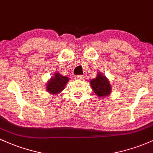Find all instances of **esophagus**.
I'll return each instance as SVG.
<instances>
[{
    "mask_svg": "<svg viewBox=\"0 0 153 153\" xmlns=\"http://www.w3.org/2000/svg\"><path fill=\"white\" fill-rule=\"evenodd\" d=\"M75 78H76L77 80H82L85 79V76H84V75H76V76H75Z\"/></svg>",
    "mask_w": 153,
    "mask_h": 153,
    "instance_id": "esophagus-1",
    "label": "esophagus"
}]
</instances>
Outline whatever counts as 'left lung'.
<instances>
[{
    "label": "left lung",
    "mask_w": 153,
    "mask_h": 153,
    "mask_svg": "<svg viewBox=\"0 0 153 153\" xmlns=\"http://www.w3.org/2000/svg\"><path fill=\"white\" fill-rule=\"evenodd\" d=\"M90 83L94 93L98 96L106 97L111 94V86L110 85L109 80L101 73H98L96 78L91 80Z\"/></svg>",
    "instance_id": "obj_1"
}]
</instances>
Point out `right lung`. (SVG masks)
<instances>
[{"label": "right lung", "mask_w": 153, "mask_h": 153, "mask_svg": "<svg viewBox=\"0 0 153 153\" xmlns=\"http://www.w3.org/2000/svg\"><path fill=\"white\" fill-rule=\"evenodd\" d=\"M69 78L66 76L61 75L59 73H55L54 76L47 82V91L51 94H58L65 87Z\"/></svg>", "instance_id": "add662e5"}]
</instances>
